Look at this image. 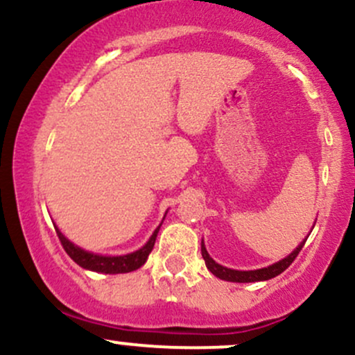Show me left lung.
Here are the masks:
<instances>
[{"label":"left lung","mask_w":355,"mask_h":355,"mask_svg":"<svg viewBox=\"0 0 355 355\" xmlns=\"http://www.w3.org/2000/svg\"><path fill=\"white\" fill-rule=\"evenodd\" d=\"M305 243H306V239L303 241V243L300 244V246L295 249L290 256H286L285 259L278 261V263L271 264V266H268V268H261V270H254V271H237V270H231V268L220 266L219 263H216V261L209 256L207 249H205V246H204V241H202V258H204V261H205V266H207V270L212 272V275H216L217 278L225 279V282H236V283L266 282V279L275 278V276H278L279 272L285 271L286 268L293 263L295 258L300 254V251H302L303 244Z\"/></svg>","instance_id":"left-lung-1"}]
</instances>
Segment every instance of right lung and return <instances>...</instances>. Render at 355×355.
<instances>
[{"label": "right lung", "instance_id": "add662e5", "mask_svg": "<svg viewBox=\"0 0 355 355\" xmlns=\"http://www.w3.org/2000/svg\"><path fill=\"white\" fill-rule=\"evenodd\" d=\"M58 239H60L62 246H64L65 252L76 261L79 266L85 268V270L91 271H97V272H106V275H118V272H130L141 268L143 264L146 263L148 256H150L151 249L155 246V241H157V234L159 231V227L155 229L153 236L150 237V241L138 251L131 252V254L126 256H99V254H92V252L84 251V249L77 248L76 244H72L70 241L62 234L60 231L55 227Z\"/></svg>", "mask_w": 355, "mask_h": 355}]
</instances>
